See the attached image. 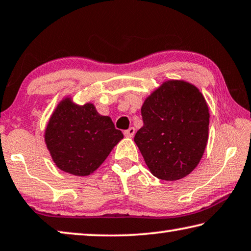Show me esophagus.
Masks as SVG:
<instances>
[{
	"label": "esophagus",
	"mask_w": 251,
	"mask_h": 251,
	"mask_svg": "<svg viewBox=\"0 0 251 251\" xmlns=\"http://www.w3.org/2000/svg\"><path fill=\"white\" fill-rule=\"evenodd\" d=\"M124 135L126 136V137H133V136L135 135V128L134 127H129L128 129L124 131Z\"/></svg>",
	"instance_id": "34e87169"
}]
</instances>
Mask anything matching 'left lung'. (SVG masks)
<instances>
[{
    "instance_id": "left-lung-1",
    "label": "left lung",
    "mask_w": 251,
    "mask_h": 251,
    "mask_svg": "<svg viewBox=\"0 0 251 251\" xmlns=\"http://www.w3.org/2000/svg\"><path fill=\"white\" fill-rule=\"evenodd\" d=\"M144 126L134 142L155 177L178 180L189 175L206 150L209 108L192 83L169 79L146 97Z\"/></svg>"
}]
</instances>
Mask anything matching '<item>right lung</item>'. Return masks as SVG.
Instances as JSON below:
<instances>
[{
	"label": "right lung",
	"instance_id": "right-lung-1",
	"mask_svg": "<svg viewBox=\"0 0 251 251\" xmlns=\"http://www.w3.org/2000/svg\"><path fill=\"white\" fill-rule=\"evenodd\" d=\"M123 138L112 118L100 115L94 104H75L70 96L57 104L44 131L55 165L75 176L94 173Z\"/></svg>",
	"mask_w": 251,
	"mask_h": 251
}]
</instances>
